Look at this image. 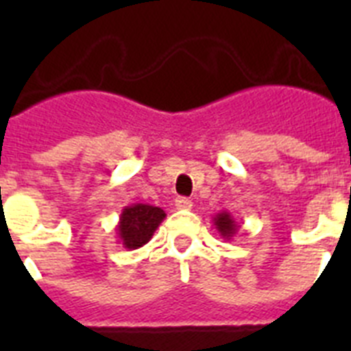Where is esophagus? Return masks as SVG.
Instances as JSON below:
<instances>
[{
    "mask_svg": "<svg viewBox=\"0 0 351 351\" xmlns=\"http://www.w3.org/2000/svg\"><path fill=\"white\" fill-rule=\"evenodd\" d=\"M176 207H178V209H182V210H190L191 207H193V204H191L190 198L179 197V198H176Z\"/></svg>",
    "mask_w": 351,
    "mask_h": 351,
    "instance_id": "obj_1",
    "label": "esophagus"
}]
</instances>
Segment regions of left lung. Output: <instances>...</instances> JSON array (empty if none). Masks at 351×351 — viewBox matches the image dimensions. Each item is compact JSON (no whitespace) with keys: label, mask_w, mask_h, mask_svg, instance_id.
<instances>
[{"label":"left lung","mask_w":351,"mask_h":351,"mask_svg":"<svg viewBox=\"0 0 351 351\" xmlns=\"http://www.w3.org/2000/svg\"><path fill=\"white\" fill-rule=\"evenodd\" d=\"M213 223L214 228L218 230V234L221 235L225 241H230V239L239 232L237 221H235L234 216H232L230 213H226V210H221V213L216 214L213 218Z\"/></svg>","instance_id":"8db88e82"}]
</instances>
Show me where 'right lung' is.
I'll return each instance as SVG.
<instances>
[{
	"label": "right lung",
	"mask_w": 351,
	"mask_h": 351,
	"mask_svg": "<svg viewBox=\"0 0 351 351\" xmlns=\"http://www.w3.org/2000/svg\"><path fill=\"white\" fill-rule=\"evenodd\" d=\"M165 210L149 204H132L121 210L116 234L119 243L126 250H138L147 244L161 221L165 219Z\"/></svg>",
	"instance_id": "obj_1"
}]
</instances>
